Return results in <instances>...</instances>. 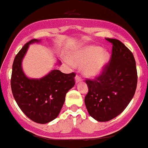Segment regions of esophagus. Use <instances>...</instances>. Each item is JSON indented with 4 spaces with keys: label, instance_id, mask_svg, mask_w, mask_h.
Here are the masks:
<instances>
[{
    "label": "esophagus",
    "instance_id": "esophagus-1",
    "mask_svg": "<svg viewBox=\"0 0 148 148\" xmlns=\"http://www.w3.org/2000/svg\"><path fill=\"white\" fill-rule=\"evenodd\" d=\"M82 79V78L79 74H76V75H75V82L78 83L79 82H81Z\"/></svg>",
    "mask_w": 148,
    "mask_h": 148
}]
</instances>
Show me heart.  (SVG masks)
<instances>
[{
    "mask_svg": "<svg viewBox=\"0 0 148 148\" xmlns=\"http://www.w3.org/2000/svg\"><path fill=\"white\" fill-rule=\"evenodd\" d=\"M109 60V54L100 47L90 46L76 51L71 61L76 65L85 66L84 71L89 76H96L104 69Z\"/></svg>",
    "mask_w": 148,
    "mask_h": 148,
    "instance_id": "heart-1",
    "label": "heart"
}]
</instances>
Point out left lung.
I'll return each mask as SVG.
<instances>
[{
  "instance_id": "1",
  "label": "left lung",
  "mask_w": 148,
  "mask_h": 148,
  "mask_svg": "<svg viewBox=\"0 0 148 148\" xmlns=\"http://www.w3.org/2000/svg\"><path fill=\"white\" fill-rule=\"evenodd\" d=\"M112 45L110 60L98 76L86 79L88 92L85 103L89 115L107 122L119 115L131 101L137 87L135 57L119 40L107 38Z\"/></svg>"
}]
</instances>
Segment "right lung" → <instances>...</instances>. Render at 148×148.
<instances>
[{
	"label": "right lung",
	"mask_w": 148,
	"mask_h": 148,
	"mask_svg": "<svg viewBox=\"0 0 148 148\" xmlns=\"http://www.w3.org/2000/svg\"><path fill=\"white\" fill-rule=\"evenodd\" d=\"M38 41H29L16 55L10 85L13 97L25 115L35 123L45 124L59 115L66 95L75 85V73L66 74L53 69L40 79H30L25 76L21 67L22 60L29 45Z\"/></svg>",
	"instance_id": "right-lung-1"
}]
</instances>
